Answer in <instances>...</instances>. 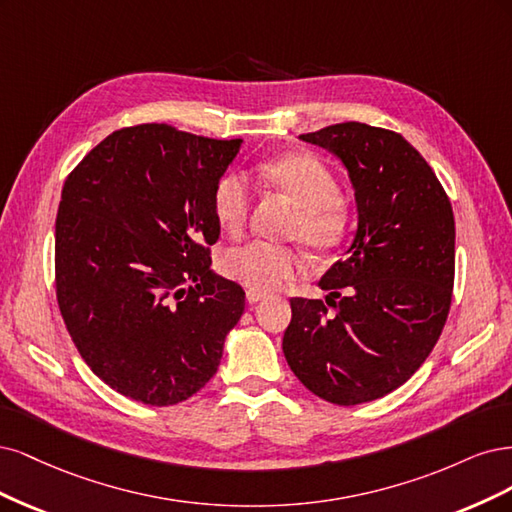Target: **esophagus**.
Here are the masks:
<instances>
[{
	"label": "esophagus",
	"mask_w": 512,
	"mask_h": 512,
	"mask_svg": "<svg viewBox=\"0 0 512 512\" xmlns=\"http://www.w3.org/2000/svg\"><path fill=\"white\" fill-rule=\"evenodd\" d=\"M261 300H263L261 293H257V291H246V302H249V304H257V302H261Z\"/></svg>",
	"instance_id": "obj_1"
}]
</instances>
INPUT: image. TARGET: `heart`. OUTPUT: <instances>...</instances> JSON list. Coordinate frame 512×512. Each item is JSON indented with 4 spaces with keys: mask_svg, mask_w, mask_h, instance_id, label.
I'll return each instance as SVG.
<instances>
[{
    "mask_svg": "<svg viewBox=\"0 0 512 512\" xmlns=\"http://www.w3.org/2000/svg\"><path fill=\"white\" fill-rule=\"evenodd\" d=\"M261 174L300 208L293 234L317 251H332L342 244L351 227V212L338 197V180L319 157L291 153L261 168ZM253 200L251 180L242 172L221 176L212 204L219 225L229 234H240L249 219ZM221 268L242 287L270 293L298 278L306 270L304 257L270 242H249L227 251Z\"/></svg>",
    "mask_w": 512,
    "mask_h": 512,
    "instance_id": "heart-1",
    "label": "heart"
}]
</instances>
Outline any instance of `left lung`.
Returning <instances> with one entry per match:
<instances>
[{"instance_id": "left-lung-1", "label": "left lung", "mask_w": 512, "mask_h": 512, "mask_svg": "<svg viewBox=\"0 0 512 512\" xmlns=\"http://www.w3.org/2000/svg\"><path fill=\"white\" fill-rule=\"evenodd\" d=\"M349 172L357 232L319 287L291 300L283 353L319 398L355 406L415 374L447 323L455 278V219L427 161L395 131L338 123L300 136ZM345 295H341V291Z\"/></svg>"}]
</instances>
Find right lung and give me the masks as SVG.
I'll return each mask as SVG.
<instances>
[{
  "mask_svg": "<svg viewBox=\"0 0 512 512\" xmlns=\"http://www.w3.org/2000/svg\"><path fill=\"white\" fill-rule=\"evenodd\" d=\"M240 144L144 123L112 131L65 180L59 310L80 357L125 398L178 404L221 364L244 291L210 270L212 195Z\"/></svg>",
  "mask_w": 512,
  "mask_h": 512,
  "instance_id": "right-lung-1",
  "label": "right lung"
}]
</instances>
